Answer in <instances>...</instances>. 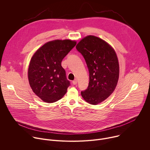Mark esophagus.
Listing matches in <instances>:
<instances>
[{
  "mask_svg": "<svg viewBox=\"0 0 150 150\" xmlns=\"http://www.w3.org/2000/svg\"><path fill=\"white\" fill-rule=\"evenodd\" d=\"M72 83L74 84V85H76V83H77V80L75 79H74L73 81H72Z\"/></svg>",
  "mask_w": 150,
  "mask_h": 150,
  "instance_id": "esophagus-1",
  "label": "esophagus"
}]
</instances>
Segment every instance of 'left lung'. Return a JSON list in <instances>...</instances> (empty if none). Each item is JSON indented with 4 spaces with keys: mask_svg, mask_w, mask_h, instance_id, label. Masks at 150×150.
<instances>
[{
    "mask_svg": "<svg viewBox=\"0 0 150 150\" xmlns=\"http://www.w3.org/2000/svg\"><path fill=\"white\" fill-rule=\"evenodd\" d=\"M83 56L88 68L90 81L87 89L82 91L83 98L96 105L114 91L119 79V65L114 49L103 40L88 35L76 46Z\"/></svg>",
    "mask_w": 150,
    "mask_h": 150,
    "instance_id": "left-lung-1",
    "label": "left lung"
}]
</instances>
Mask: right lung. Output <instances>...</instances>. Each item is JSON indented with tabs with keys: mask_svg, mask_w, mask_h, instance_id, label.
Masks as SVG:
<instances>
[{
	"mask_svg": "<svg viewBox=\"0 0 150 150\" xmlns=\"http://www.w3.org/2000/svg\"><path fill=\"white\" fill-rule=\"evenodd\" d=\"M76 44L71 40L49 41L32 57L28 71L29 83L33 92L45 102L57 101L67 92L70 82L61 62Z\"/></svg>",
	"mask_w": 150,
	"mask_h": 150,
	"instance_id": "right-lung-1",
	"label": "right lung"
}]
</instances>
